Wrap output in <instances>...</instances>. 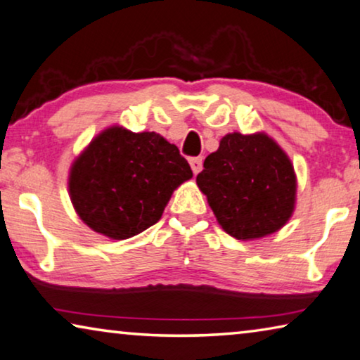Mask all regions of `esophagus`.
Wrapping results in <instances>:
<instances>
[{
  "label": "esophagus",
  "instance_id": "esophagus-1",
  "mask_svg": "<svg viewBox=\"0 0 360 360\" xmlns=\"http://www.w3.org/2000/svg\"><path fill=\"white\" fill-rule=\"evenodd\" d=\"M189 163H191V168H192V171H193V174L200 173L202 167H203V160H202V157H192V158H189Z\"/></svg>",
  "mask_w": 360,
  "mask_h": 360
}]
</instances>
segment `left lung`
Here are the masks:
<instances>
[{"label": "left lung", "instance_id": "8db88e82", "mask_svg": "<svg viewBox=\"0 0 360 360\" xmlns=\"http://www.w3.org/2000/svg\"><path fill=\"white\" fill-rule=\"evenodd\" d=\"M197 186L229 236L253 240L285 226L295 208L293 165L269 136L226 134L203 162Z\"/></svg>", "mask_w": 360, "mask_h": 360}]
</instances>
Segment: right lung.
I'll return each mask as SVG.
<instances>
[{"label":"right lung","instance_id":"right-lung-1","mask_svg":"<svg viewBox=\"0 0 360 360\" xmlns=\"http://www.w3.org/2000/svg\"><path fill=\"white\" fill-rule=\"evenodd\" d=\"M191 178L187 160L160 134L113 127L75 160L68 191L91 229L123 240L155 224L173 191Z\"/></svg>","mask_w":360,"mask_h":360}]
</instances>
